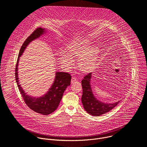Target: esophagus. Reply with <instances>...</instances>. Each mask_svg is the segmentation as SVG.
Wrapping results in <instances>:
<instances>
[{"label": "esophagus", "mask_w": 147, "mask_h": 147, "mask_svg": "<svg viewBox=\"0 0 147 147\" xmlns=\"http://www.w3.org/2000/svg\"><path fill=\"white\" fill-rule=\"evenodd\" d=\"M76 82V78L75 77V76H73V77L72 78V79H71V83L74 84V83H75Z\"/></svg>", "instance_id": "1"}]
</instances>
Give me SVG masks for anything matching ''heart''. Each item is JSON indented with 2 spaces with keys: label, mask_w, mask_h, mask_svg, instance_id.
Here are the masks:
<instances>
[{
  "label": "heart",
  "mask_w": 147,
  "mask_h": 147,
  "mask_svg": "<svg viewBox=\"0 0 147 147\" xmlns=\"http://www.w3.org/2000/svg\"><path fill=\"white\" fill-rule=\"evenodd\" d=\"M90 44L87 40L71 42L67 47V54L61 53V61L65 64L69 65L72 63L71 57L79 58L78 65L80 69L84 72L90 71L94 66L99 51L97 47L89 49Z\"/></svg>",
  "instance_id": "1"
}]
</instances>
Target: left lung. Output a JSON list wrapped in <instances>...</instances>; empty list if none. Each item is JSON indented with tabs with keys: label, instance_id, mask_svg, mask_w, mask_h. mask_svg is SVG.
I'll use <instances>...</instances> for the list:
<instances>
[{
	"label": "left lung",
	"instance_id": "obj_1",
	"mask_svg": "<svg viewBox=\"0 0 147 147\" xmlns=\"http://www.w3.org/2000/svg\"><path fill=\"white\" fill-rule=\"evenodd\" d=\"M92 73L90 72L85 75L82 80L83 88V95L82 101L84 109L92 115L100 116L101 114L109 112L118 105L120 101L113 104H105L102 102L94 96L90 87V79Z\"/></svg>",
	"mask_w": 147,
	"mask_h": 147
}]
</instances>
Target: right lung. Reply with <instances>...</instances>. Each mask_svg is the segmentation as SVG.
I'll use <instances>...</instances> for the list:
<instances>
[{
    "mask_svg": "<svg viewBox=\"0 0 147 147\" xmlns=\"http://www.w3.org/2000/svg\"><path fill=\"white\" fill-rule=\"evenodd\" d=\"M43 32L44 29H42L41 28H36L23 43L19 54L16 65L15 78L21 96L25 103L34 111L47 115L53 113L59 106L64 90L67 87L71 84V75L67 72H56L55 81L48 92L42 97L35 98L26 95V93H25L23 89L21 88V86L19 83L18 73V66L19 58L22 54L25 49L30 42L40 37Z\"/></svg>",
    "mask_w": 147,
    "mask_h": 147,
    "instance_id": "obj_1",
    "label": "right lung"
}]
</instances>
